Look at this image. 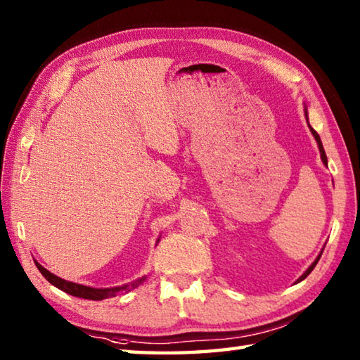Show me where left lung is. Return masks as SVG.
<instances>
[{"mask_svg": "<svg viewBox=\"0 0 360 360\" xmlns=\"http://www.w3.org/2000/svg\"><path fill=\"white\" fill-rule=\"evenodd\" d=\"M307 120H308V112H307ZM309 130H311V133H313V135H314V138H316V141H318V146H319V150H321V157H322V162H324V163H326V165H327V157H326V152H324V148H322L321 138H319V135H318V133H316V130H314V129H311V127H309ZM319 259H321V254L318 255V259H316V260L313 262V264H311V266H309V268H308V270L303 273V275L300 276V279H298V281H302V279H304V278H307V276L309 275V273H311V271H313V268L316 266V264H318V260H319Z\"/></svg>", "mask_w": 360, "mask_h": 360, "instance_id": "1", "label": "left lung"}]
</instances>
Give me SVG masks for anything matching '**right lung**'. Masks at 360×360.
Wrapping results in <instances>:
<instances>
[{
	"label": "right lung",
	"mask_w": 360,
	"mask_h": 360,
	"mask_svg": "<svg viewBox=\"0 0 360 360\" xmlns=\"http://www.w3.org/2000/svg\"><path fill=\"white\" fill-rule=\"evenodd\" d=\"M36 266H38V270L41 271V275L44 276L49 283L56 285L60 290L66 292V294L70 295H75L79 298H87V300H103V298H109V297H114L117 292L120 290H131L138 288L139 284H141L146 278L138 279L136 283H131L129 285H122V288H111V289H95V288H87V285H82V284H76V283H70V281H65V279L58 278L56 275H52L51 271L46 270L44 266L39 265L38 262H34Z\"/></svg>",
	"instance_id": "right-lung-1"
}]
</instances>
